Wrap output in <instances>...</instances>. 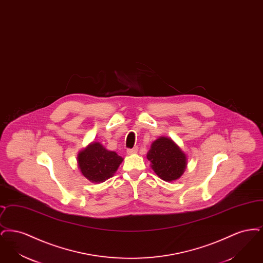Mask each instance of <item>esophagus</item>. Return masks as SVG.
Listing matches in <instances>:
<instances>
[{
  "mask_svg": "<svg viewBox=\"0 0 263 263\" xmlns=\"http://www.w3.org/2000/svg\"><path fill=\"white\" fill-rule=\"evenodd\" d=\"M137 152V147H135V148H133V149H127V154H128V155H134V154H136Z\"/></svg>",
  "mask_w": 263,
  "mask_h": 263,
  "instance_id": "esophagus-1",
  "label": "esophagus"
}]
</instances>
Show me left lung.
I'll use <instances>...</instances> for the list:
<instances>
[{
	"mask_svg": "<svg viewBox=\"0 0 263 263\" xmlns=\"http://www.w3.org/2000/svg\"><path fill=\"white\" fill-rule=\"evenodd\" d=\"M151 166L160 178L173 181L183 175L186 168V155L167 137H160L153 142L147 154Z\"/></svg>",
	"mask_w": 263,
	"mask_h": 263,
	"instance_id": "left-lung-1",
	"label": "left lung"
}]
</instances>
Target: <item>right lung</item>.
<instances>
[{
  "label": "right lung",
  "mask_w": 263,
  "mask_h": 263,
  "mask_svg": "<svg viewBox=\"0 0 263 263\" xmlns=\"http://www.w3.org/2000/svg\"><path fill=\"white\" fill-rule=\"evenodd\" d=\"M122 161L120 156L106 150L99 142H92L78 154V165L82 175L93 183L110 178Z\"/></svg>",
  "instance_id": "obj_1"
}]
</instances>
